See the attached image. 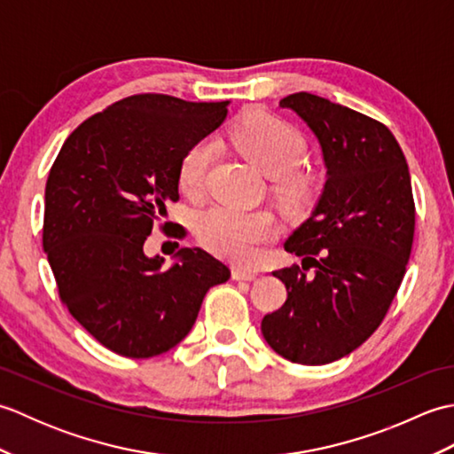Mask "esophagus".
<instances>
[{"instance_id":"34e87169","label":"esophagus","mask_w":454,"mask_h":454,"mask_svg":"<svg viewBox=\"0 0 454 454\" xmlns=\"http://www.w3.org/2000/svg\"><path fill=\"white\" fill-rule=\"evenodd\" d=\"M232 278H234V281H255L257 273L247 271V269H242V267H236L232 271Z\"/></svg>"}]
</instances>
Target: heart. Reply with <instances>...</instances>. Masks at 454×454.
<instances>
[{
  "label": "heart",
  "mask_w": 454,
  "mask_h": 454,
  "mask_svg": "<svg viewBox=\"0 0 454 454\" xmlns=\"http://www.w3.org/2000/svg\"><path fill=\"white\" fill-rule=\"evenodd\" d=\"M232 142L257 169L275 177V189L285 207L296 210L312 197L316 187L312 176L298 169L306 158V142L291 124L269 113H252L238 122ZM210 158L208 142H199L183 153L177 181L185 195L197 197L205 187ZM277 230L275 216L265 208L246 210L216 205L197 220L200 242L212 254L239 265L255 263L262 246L271 242Z\"/></svg>",
  "instance_id": "1"
}]
</instances>
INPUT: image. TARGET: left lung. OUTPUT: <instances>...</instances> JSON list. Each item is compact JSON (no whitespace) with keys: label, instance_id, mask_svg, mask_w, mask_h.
<instances>
[{"label":"left lung","instance_id":"left-lung-1","mask_svg":"<svg viewBox=\"0 0 454 454\" xmlns=\"http://www.w3.org/2000/svg\"><path fill=\"white\" fill-rule=\"evenodd\" d=\"M278 105L316 134L327 179L312 216L285 242L302 267L273 271L286 302L263 317L262 333L288 361L325 364L387 316L411 254L416 205L406 158L382 122L306 91Z\"/></svg>","mask_w":454,"mask_h":454}]
</instances>
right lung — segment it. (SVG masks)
Returning a JSON list of instances; mask_svg holds the SVG:
<instances>
[{"mask_svg": "<svg viewBox=\"0 0 454 454\" xmlns=\"http://www.w3.org/2000/svg\"><path fill=\"white\" fill-rule=\"evenodd\" d=\"M226 105L130 95L83 121L52 163L43 247L62 304L113 353L169 351L191 332L208 288L230 278L200 247H181L169 269L144 254L153 222L179 199L183 153L220 127ZM173 236L185 230L177 224Z\"/></svg>", "mask_w": 454, "mask_h": 454, "instance_id": "1", "label": "right lung"}]
</instances>
